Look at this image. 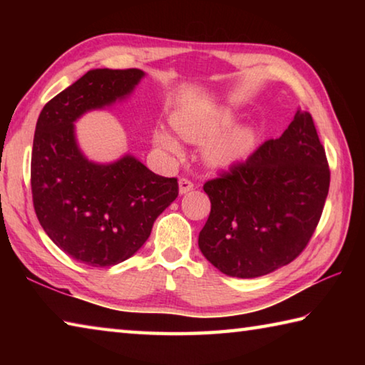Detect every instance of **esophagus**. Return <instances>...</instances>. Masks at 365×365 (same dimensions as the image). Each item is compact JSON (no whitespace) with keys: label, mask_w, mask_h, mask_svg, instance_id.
<instances>
[{"label":"esophagus","mask_w":365,"mask_h":365,"mask_svg":"<svg viewBox=\"0 0 365 365\" xmlns=\"http://www.w3.org/2000/svg\"><path fill=\"white\" fill-rule=\"evenodd\" d=\"M191 190H193V183H191L188 178H180V180H178V191H180V195L188 193Z\"/></svg>","instance_id":"esophagus-1"}]
</instances>
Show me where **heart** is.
I'll list each match as a JSON object with an SVG mask.
<instances>
[{"instance_id":"heart-1","label":"heart","mask_w":365,"mask_h":365,"mask_svg":"<svg viewBox=\"0 0 365 365\" xmlns=\"http://www.w3.org/2000/svg\"><path fill=\"white\" fill-rule=\"evenodd\" d=\"M174 128L188 143H205V159L214 168H227L248 158L256 145V132L251 127H238L225 132L235 123V114L227 108L202 110V113H178L172 119ZM153 141L159 150L180 154V145L169 132L156 130Z\"/></svg>"}]
</instances>
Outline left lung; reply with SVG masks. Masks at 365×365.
<instances>
[{
  "instance_id": "1",
  "label": "left lung",
  "mask_w": 365,
  "mask_h": 365,
  "mask_svg": "<svg viewBox=\"0 0 365 365\" xmlns=\"http://www.w3.org/2000/svg\"><path fill=\"white\" fill-rule=\"evenodd\" d=\"M330 169L312 115L298 109L280 138L205 183L211 214L197 245L222 274L267 275L301 255L320 220Z\"/></svg>"
}]
</instances>
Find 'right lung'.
Here are the masks:
<instances>
[{"label": "right lung", "instance_id": "add662e5", "mask_svg": "<svg viewBox=\"0 0 365 365\" xmlns=\"http://www.w3.org/2000/svg\"><path fill=\"white\" fill-rule=\"evenodd\" d=\"M143 77L140 69L88 71L36 120L30 172L36 217L59 250L91 267L133 256L178 196L177 178L156 175L132 154L98 164L77 145L73 122L125 100Z\"/></svg>", "mask_w": 365, "mask_h": 365}]
</instances>
